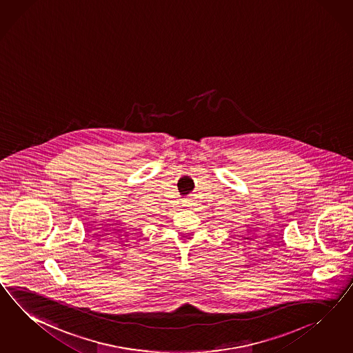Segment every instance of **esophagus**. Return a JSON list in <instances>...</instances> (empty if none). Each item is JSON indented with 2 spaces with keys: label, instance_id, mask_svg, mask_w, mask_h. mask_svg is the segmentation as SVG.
<instances>
[{
  "label": "esophagus",
  "instance_id": "1",
  "mask_svg": "<svg viewBox=\"0 0 353 353\" xmlns=\"http://www.w3.org/2000/svg\"><path fill=\"white\" fill-rule=\"evenodd\" d=\"M183 205H185V207H191L192 203H191L190 199H186V201H183Z\"/></svg>",
  "mask_w": 353,
  "mask_h": 353
}]
</instances>
